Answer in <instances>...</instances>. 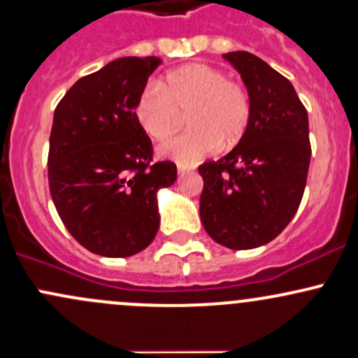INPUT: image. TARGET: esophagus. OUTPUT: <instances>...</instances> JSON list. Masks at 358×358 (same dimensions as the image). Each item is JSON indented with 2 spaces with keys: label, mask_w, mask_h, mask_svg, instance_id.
<instances>
[{
  "label": "esophagus",
  "mask_w": 358,
  "mask_h": 358,
  "mask_svg": "<svg viewBox=\"0 0 358 358\" xmlns=\"http://www.w3.org/2000/svg\"><path fill=\"white\" fill-rule=\"evenodd\" d=\"M176 171H178V175H187V173L192 171V168L182 166V164H178V168H176Z\"/></svg>",
  "instance_id": "obj_1"
}]
</instances>
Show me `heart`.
<instances>
[{
	"label": "heart",
	"mask_w": 358,
	"mask_h": 358,
	"mask_svg": "<svg viewBox=\"0 0 358 358\" xmlns=\"http://www.w3.org/2000/svg\"><path fill=\"white\" fill-rule=\"evenodd\" d=\"M136 119L155 141L168 139L178 129L182 113L192 131L161 144V158L194 166L222 146H234L248 129L251 101L241 85L207 64L171 71L163 83L149 81L136 101Z\"/></svg>",
	"instance_id": "obj_1"
}]
</instances>
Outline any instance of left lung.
<instances>
[{
    "instance_id": "left-lung-1",
    "label": "left lung",
    "mask_w": 358,
    "mask_h": 358,
    "mask_svg": "<svg viewBox=\"0 0 358 358\" xmlns=\"http://www.w3.org/2000/svg\"><path fill=\"white\" fill-rule=\"evenodd\" d=\"M241 74L251 117L236 148L199 166L200 219L231 250L275 239L296 215L308 180L311 144L304 105L287 78L245 50L222 54Z\"/></svg>"
}]
</instances>
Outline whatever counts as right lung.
Masks as SVG:
<instances>
[{"mask_svg": "<svg viewBox=\"0 0 358 358\" xmlns=\"http://www.w3.org/2000/svg\"><path fill=\"white\" fill-rule=\"evenodd\" d=\"M159 64L155 56L115 59L78 80L54 112L50 195L71 236L101 257H132L151 245L158 192L176 180L171 161L151 164V139L134 112Z\"/></svg>", "mask_w": 358, "mask_h": 358, "instance_id": "obj_1", "label": "right lung"}]
</instances>
